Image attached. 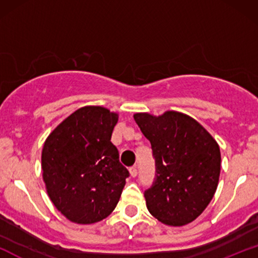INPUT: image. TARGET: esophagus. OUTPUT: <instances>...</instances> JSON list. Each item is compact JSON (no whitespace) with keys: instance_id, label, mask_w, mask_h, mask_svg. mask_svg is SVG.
<instances>
[{"instance_id":"34e87169","label":"esophagus","mask_w":258,"mask_h":258,"mask_svg":"<svg viewBox=\"0 0 258 258\" xmlns=\"http://www.w3.org/2000/svg\"><path fill=\"white\" fill-rule=\"evenodd\" d=\"M130 173H131V176L132 177H136L138 174V170H137V167L136 166H132V167H130Z\"/></svg>"}]
</instances>
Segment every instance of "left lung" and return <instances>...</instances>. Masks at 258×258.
I'll list each match as a JSON object with an SVG mask.
<instances>
[{
	"instance_id": "obj_1",
	"label": "left lung",
	"mask_w": 258,
	"mask_h": 258,
	"mask_svg": "<svg viewBox=\"0 0 258 258\" xmlns=\"http://www.w3.org/2000/svg\"><path fill=\"white\" fill-rule=\"evenodd\" d=\"M150 141L155 178L144 191L147 207L167 226L190 223L206 209L217 189L220 147L190 116L167 111L161 116L135 114Z\"/></svg>"
}]
</instances>
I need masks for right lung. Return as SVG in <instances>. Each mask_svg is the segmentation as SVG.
<instances>
[{
    "instance_id": "obj_1",
    "label": "right lung",
    "mask_w": 258,
    "mask_h": 258,
    "mask_svg": "<svg viewBox=\"0 0 258 258\" xmlns=\"http://www.w3.org/2000/svg\"><path fill=\"white\" fill-rule=\"evenodd\" d=\"M117 114L102 106L73 112L46 139L43 180L52 203L80 224L102 221L119 203L128 170L111 143Z\"/></svg>"
}]
</instances>
